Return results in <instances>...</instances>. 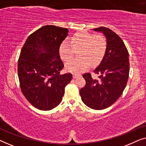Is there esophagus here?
Segmentation results:
<instances>
[{
  "label": "esophagus",
  "instance_id": "1",
  "mask_svg": "<svg viewBox=\"0 0 146 146\" xmlns=\"http://www.w3.org/2000/svg\"><path fill=\"white\" fill-rule=\"evenodd\" d=\"M72 76H73V78L75 79V78H77L78 77H79L80 75H79V74H74Z\"/></svg>",
  "mask_w": 146,
  "mask_h": 146
}]
</instances>
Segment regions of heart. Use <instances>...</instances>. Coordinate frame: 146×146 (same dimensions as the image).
Wrapping results in <instances>:
<instances>
[{
	"label": "heart",
	"mask_w": 146,
	"mask_h": 146,
	"mask_svg": "<svg viewBox=\"0 0 146 146\" xmlns=\"http://www.w3.org/2000/svg\"><path fill=\"white\" fill-rule=\"evenodd\" d=\"M106 40L103 36L94 35L83 31L76 33L70 37V42L64 41L59 48L61 59L68 62L74 56V50H79L78 59L66 64L68 72L77 74L92 67H96L101 62L106 51Z\"/></svg>",
	"instance_id": "obj_1"
}]
</instances>
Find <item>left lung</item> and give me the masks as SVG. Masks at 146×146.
<instances>
[{"mask_svg": "<svg viewBox=\"0 0 146 146\" xmlns=\"http://www.w3.org/2000/svg\"><path fill=\"white\" fill-rule=\"evenodd\" d=\"M101 32L106 38L105 55L94 72L98 79L90 73L83 75L86 84L80 90L82 100L88 107L103 110L112 105L122 94L127 84L129 72V54L123 42L114 32L106 27L93 29Z\"/></svg>", "mask_w": 146, "mask_h": 146, "instance_id": "obj_1", "label": "left lung"}]
</instances>
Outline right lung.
Masks as SVG:
<instances>
[{
	"label": "right lung",
	"mask_w": 146,
	"mask_h": 146,
	"mask_svg": "<svg viewBox=\"0 0 146 146\" xmlns=\"http://www.w3.org/2000/svg\"><path fill=\"white\" fill-rule=\"evenodd\" d=\"M68 30L53 25L40 28L28 37L18 62V75L23 95L34 107L50 110L61 102L64 88L72 79L60 74L64 68L59 54Z\"/></svg>",
	"instance_id": "add662e5"
}]
</instances>
